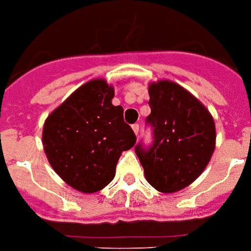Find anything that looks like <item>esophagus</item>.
I'll return each instance as SVG.
<instances>
[{
  "label": "esophagus",
  "instance_id": "34e87169",
  "mask_svg": "<svg viewBox=\"0 0 251 251\" xmlns=\"http://www.w3.org/2000/svg\"><path fill=\"white\" fill-rule=\"evenodd\" d=\"M132 129H133V132H135L136 136H137V135H138V132H140V126H138L137 123L133 124V126H132Z\"/></svg>",
  "mask_w": 251,
  "mask_h": 251
}]
</instances>
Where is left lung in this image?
Returning <instances> with one entry per match:
<instances>
[{
  "mask_svg": "<svg viewBox=\"0 0 251 251\" xmlns=\"http://www.w3.org/2000/svg\"><path fill=\"white\" fill-rule=\"evenodd\" d=\"M153 142L135 146L145 177L162 193L184 189L197 179L215 149V124L211 114L197 98L179 84H150Z\"/></svg>",
  "mask_w": 251,
  "mask_h": 251,
  "instance_id": "8db88e82",
  "label": "left lung"
}]
</instances>
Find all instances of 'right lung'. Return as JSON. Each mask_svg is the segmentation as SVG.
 <instances>
[{"instance_id":"add662e5","label":"right lung","mask_w":251,"mask_h":251,"mask_svg":"<svg viewBox=\"0 0 251 251\" xmlns=\"http://www.w3.org/2000/svg\"><path fill=\"white\" fill-rule=\"evenodd\" d=\"M114 88L92 80L50 114L43 144L51 167L70 186L94 193L113 181L120 154L136 144V135L114 106Z\"/></svg>"}]
</instances>
